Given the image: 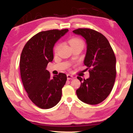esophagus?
Wrapping results in <instances>:
<instances>
[{"label": "esophagus", "instance_id": "obj_1", "mask_svg": "<svg viewBox=\"0 0 133 133\" xmlns=\"http://www.w3.org/2000/svg\"><path fill=\"white\" fill-rule=\"evenodd\" d=\"M67 78H68V79H73L74 77L72 76V75H69V74H68V75H67Z\"/></svg>", "mask_w": 133, "mask_h": 133}]
</instances>
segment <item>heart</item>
<instances>
[{
  "mask_svg": "<svg viewBox=\"0 0 133 133\" xmlns=\"http://www.w3.org/2000/svg\"><path fill=\"white\" fill-rule=\"evenodd\" d=\"M69 44H70L71 48H73V47L75 46H83V41H82V39H80L76 38V37H75V38H72L69 40ZM58 46H57L55 47V51H57V49H58Z\"/></svg>",
  "mask_w": 133,
  "mask_h": 133,
  "instance_id": "b5f03b06",
  "label": "heart"
}]
</instances>
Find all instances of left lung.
<instances>
[{
	"instance_id": "obj_1",
	"label": "left lung",
	"mask_w": 133,
	"mask_h": 133,
	"mask_svg": "<svg viewBox=\"0 0 133 133\" xmlns=\"http://www.w3.org/2000/svg\"><path fill=\"white\" fill-rule=\"evenodd\" d=\"M75 34L84 37L87 53L84 64L89 69L90 76H78L81 86L76 90L78 99L89 104H97L109 96L116 78V58L108 39L102 34L90 29H78Z\"/></svg>"
}]
</instances>
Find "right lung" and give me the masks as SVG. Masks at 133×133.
Wrapping results in <instances>:
<instances>
[{"mask_svg": "<svg viewBox=\"0 0 133 133\" xmlns=\"http://www.w3.org/2000/svg\"><path fill=\"white\" fill-rule=\"evenodd\" d=\"M68 32V29L40 32L27 41L22 50L19 61L22 83L29 99L40 108L55 107L62 97L66 75L60 72L51 78L46 67L54 59L55 43Z\"/></svg>", "mask_w": 133, "mask_h": 133, "instance_id": "1", "label": "right lung"}]
</instances>
